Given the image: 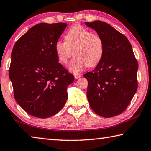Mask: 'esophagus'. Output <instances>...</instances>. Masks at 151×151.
I'll return each mask as SVG.
<instances>
[{
	"label": "esophagus",
	"mask_w": 151,
	"mask_h": 151,
	"mask_svg": "<svg viewBox=\"0 0 151 151\" xmlns=\"http://www.w3.org/2000/svg\"><path fill=\"white\" fill-rule=\"evenodd\" d=\"M74 76H75V78L76 79H78V78H79L80 77H81V75H79V74H75V75H74Z\"/></svg>",
	"instance_id": "1"
}]
</instances>
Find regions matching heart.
Returning a JSON list of instances; mask_svg holds the SVG:
<instances>
[{"mask_svg": "<svg viewBox=\"0 0 151 151\" xmlns=\"http://www.w3.org/2000/svg\"><path fill=\"white\" fill-rule=\"evenodd\" d=\"M65 40L55 42V51L58 60L63 64L67 63L73 54L75 55L69 65L70 71L82 72L87 65L93 67L101 60L104 51L101 37L83 26H73L65 35Z\"/></svg>", "mask_w": 151, "mask_h": 151, "instance_id": "heart-1", "label": "heart"}]
</instances>
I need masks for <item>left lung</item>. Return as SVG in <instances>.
Listing matches in <instances>:
<instances>
[{
  "mask_svg": "<svg viewBox=\"0 0 151 151\" xmlns=\"http://www.w3.org/2000/svg\"><path fill=\"white\" fill-rule=\"evenodd\" d=\"M85 24L97 32L104 46L95 69L84 75L88 82V102L99 116H117L126 110L136 92L137 61L128 38L111 25L101 21Z\"/></svg>",
  "mask_w": 151,
  "mask_h": 151,
  "instance_id": "obj_1",
  "label": "left lung"
}]
</instances>
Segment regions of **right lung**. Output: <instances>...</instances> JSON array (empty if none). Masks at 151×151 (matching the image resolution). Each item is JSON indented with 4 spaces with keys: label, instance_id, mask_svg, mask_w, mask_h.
<instances>
[{
    "label": "right lung",
    "instance_id": "obj_1",
    "mask_svg": "<svg viewBox=\"0 0 151 151\" xmlns=\"http://www.w3.org/2000/svg\"><path fill=\"white\" fill-rule=\"evenodd\" d=\"M67 23L35 25L15 44L9 77L17 103L35 117L46 119L63 108L75 78L58 63L55 44Z\"/></svg>",
    "mask_w": 151,
    "mask_h": 151
}]
</instances>
